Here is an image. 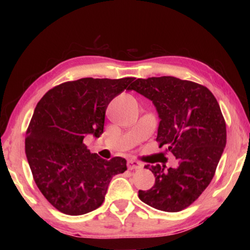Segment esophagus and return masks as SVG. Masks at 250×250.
Here are the masks:
<instances>
[{"instance_id": "34e87169", "label": "esophagus", "mask_w": 250, "mask_h": 250, "mask_svg": "<svg viewBox=\"0 0 250 250\" xmlns=\"http://www.w3.org/2000/svg\"><path fill=\"white\" fill-rule=\"evenodd\" d=\"M126 166H128L129 170H139V168L142 167V163H140L137 160H129Z\"/></svg>"}]
</instances>
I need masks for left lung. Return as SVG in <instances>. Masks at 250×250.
Listing matches in <instances>:
<instances>
[{"label":"left lung","mask_w":250,"mask_h":250,"mask_svg":"<svg viewBox=\"0 0 250 250\" xmlns=\"http://www.w3.org/2000/svg\"><path fill=\"white\" fill-rule=\"evenodd\" d=\"M135 90L154 104L160 117L156 141L167 146L179 167L146 166L155 183L139 198L153 208L180 211L195 202L213 180L226 146V122L216 98L203 84L172 76L139 78Z\"/></svg>","instance_id":"left-lung-1"}]
</instances>
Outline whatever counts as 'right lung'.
<instances>
[{
	"mask_svg": "<svg viewBox=\"0 0 250 250\" xmlns=\"http://www.w3.org/2000/svg\"><path fill=\"white\" fill-rule=\"evenodd\" d=\"M134 78H82L43 96L26 130L25 153L37 188L55 208L83 215L104 201L110 181L126 170L121 156L101 159L83 138L104 132L108 104Z\"/></svg>",
	"mask_w": 250,
	"mask_h": 250,
	"instance_id": "right-lung-1",
	"label": "right lung"
}]
</instances>
